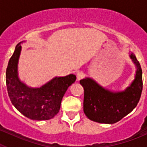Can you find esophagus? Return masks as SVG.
<instances>
[{"label": "esophagus", "mask_w": 147, "mask_h": 147, "mask_svg": "<svg viewBox=\"0 0 147 147\" xmlns=\"http://www.w3.org/2000/svg\"><path fill=\"white\" fill-rule=\"evenodd\" d=\"M76 76H77V80H82L83 77H84V73L82 72V71H80V72L77 73V74H76Z\"/></svg>", "instance_id": "1"}]
</instances>
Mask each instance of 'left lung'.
Listing matches in <instances>:
<instances>
[{
    "mask_svg": "<svg viewBox=\"0 0 147 147\" xmlns=\"http://www.w3.org/2000/svg\"><path fill=\"white\" fill-rule=\"evenodd\" d=\"M129 57L136 64L137 71L135 80L124 91H110L90 78L80 80L85 90L83 110L90 120L102 124H114L137 106L143 89L142 70L133 53Z\"/></svg>",
    "mask_w": 147,
    "mask_h": 147,
    "instance_id": "1",
    "label": "left lung"
}]
</instances>
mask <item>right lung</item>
<instances>
[{
	"instance_id": "1",
	"label": "right lung",
	"mask_w": 147,
	"mask_h": 147,
	"mask_svg": "<svg viewBox=\"0 0 147 147\" xmlns=\"http://www.w3.org/2000/svg\"><path fill=\"white\" fill-rule=\"evenodd\" d=\"M15 48L6 72L8 94L15 108L32 120H49L55 116L60 108L62 97L68 87L76 80L74 74L55 77L40 88H32L22 82L18 74V63L21 45Z\"/></svg>"
}]
</instances>
